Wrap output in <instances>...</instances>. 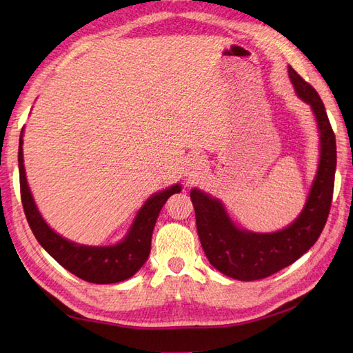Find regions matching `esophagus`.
<instances>
[{
  "label": "esophagus",
  "mask_w": 353,
  "mask_h": 353,
  "mask_svg": "<svg viewBox=\"0 0 353 353\" xmlns=\"http://www.w3.org/2000/svg\"><path fill=\"white\" fill-rule=\"evenodd\" d=\"M203 169H205V160H203L201 156H193L191 159H188L185 174L190 178L191 176H199Z\"/></svg>",
  "instance_id": "obj_1"
}]
</instances>
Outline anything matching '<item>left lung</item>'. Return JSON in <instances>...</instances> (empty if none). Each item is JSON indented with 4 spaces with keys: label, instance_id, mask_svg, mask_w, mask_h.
Here are the masks:
<instances>
[{
    "label": "left lung",
    "instance_id": "obj_1",
    "mask_svg": "<svg viewBox=\"0 0 353 353\" xmlns=\"http://www.w3.org/2000/svg\"><path fill=\"white\" fill-rule=\"evenodd\" d=\"M299 97L312 108L316 117L321 156L311 193L301 215L287 228L259 234L237 228L223 205L200 190H191L197 232L209 262L218 271L240 281L266 279L292 265L312 248L323 232L333 200L336 174V135L323 100L292 66H288Z\"/></svg>",
    "mask_w": 353,
    "mask_h": 353
}]
</instances>
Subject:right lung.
<instances>
[{
	"mask_svg": "<svg viewBox=\"0 0 353 353\" xmlns=\"http://www.w3.org/2000/svg\"><path fill=\"white\" fill-rule=\"evenodd\" d=\"M23 140H19V174L20 196L29 227L38 243L52 256L63 268L79 279L94 284H112L131 279L145 263L152 248V234L160 210L166 200L179 193V184L156 193L148 199L137 213L135 221L126 237L114 245L97 248L69 241L52 231L42 219L30 194L23 166Z\"/></svg>",
	"mask_w": 353,
	"mask_h": 353,
	"instance_id": "obj_1",
	"label": "right lung"
}]
</instances>
